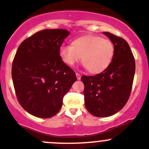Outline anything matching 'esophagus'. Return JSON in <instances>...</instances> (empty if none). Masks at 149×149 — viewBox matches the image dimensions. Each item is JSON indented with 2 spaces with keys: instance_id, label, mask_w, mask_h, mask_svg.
Returning <instances> with one entry per match:
<instances>
[{
  "instance_id": "1",
  "label": "esophagus",
  "mask_w": 149,
  "mask_h": 149,
  "mask_svg": "<svg viewBox=\"0 0 149 149\" xmlns=\"http://www.w3.org/2000/svg\"><path fill=\"white\" fill-rule=\"evenodd\" d=\"M76 76H77V79H80V78H81L80 74H79V73L77 72L76 73Z\"/></svg>"
}]
</instances>
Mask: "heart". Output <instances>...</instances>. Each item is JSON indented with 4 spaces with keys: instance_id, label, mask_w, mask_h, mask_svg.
<instances>
[{
    "instance_id": "b5f03b06",
    "label": "heart",
    "mask_w": 149,
    "mask_h": 149,
    "mask_svg": "<svg viewBox=\"0 0 149 149\" xmlns=\"http://www.w3.org/2000/svg\"><path fill=\"white\" fill-rule=\"evenodd\" d=\"M61 60L73 66L82 60L88 71L99 74L110 66L114 55V45L110 40L87 35L72 40L71 45H61L58 50Z\"/></svg>"
}]
</instances>
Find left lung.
I'll use <instances>...</instances> for the list:
<instances>
[{
	"label": "left lung",
	"mask_w": 149,
	"mask_h": 149,
	"mask_svg": "<svg viewBox=\"0 0 149 149\" xmlns=\"http://www.w3.org/2000/svg\"><path fill=\"white\" fill-rule=\"evenodd\" d=\"M114 45V55L109 67L94 76L83 75L85 105L92 115H114L126 104L132 90L135 63L127 41L110 32H104Z\"/></svg>",
	"instance_id": "obj_1"
}]
</instances>
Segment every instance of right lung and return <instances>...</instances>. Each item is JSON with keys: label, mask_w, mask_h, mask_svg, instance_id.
Returning <instances> with one entry per match:
<instances>
[{"label": "right lung", "mask_w": 149, "mask_h": 149, "mask_svg": "<svg viewBox=\"0 0 149 149\" xmlns=\"http://www.w3.org/2000/svg\"><path fill=\"white\" fill-rule=\"evenodd\" d=\"M69 35L66 29H43L24 40L16 53L11 70L16 95L22 108L35 117L56 115L77 80L58 54Z\"/></svg>", "instance_id": "obj_1"}]
</instances>
